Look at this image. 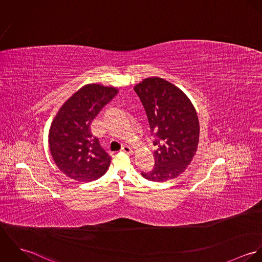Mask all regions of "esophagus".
Returning a JSON list of instances; mask_svg holds the SVG:
<instances>
[{"label": "esophagus", "mask_w": 262, "mask_h": 262, "mask_svg": "<svg viewBox=\"0 0 262 262\" xmlns=\"http://www.w3.org/2000/svg\"><path fill=\"white\" fill-rule=\"evenodd\" d=\"M121 151H122V152H125V153H128V154H132V153H133V150H132V148H131L130 146H128V145H124V146L121 148Z\"/></svg>", "instance_id": "esophagus-1"}]
</instances>
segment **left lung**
I'll use <instances>...</instances> for the list:
<instances>
[{"label":"left lung","mask_w":262,"mask_h":262,"mask_svg":"<svg viewBox=\"0 0 262 262\" xmlns=\"http://www.w3.org/2000/svg\"><path fill=\"white\" fill-rule=\"evenodd\" d=\"M154 136V167L141 172L151 182L178 178L192 160L199 144L200 124L187 95L171 82L154 76L134 86Z\"/></svg>","instance_id":"1"}]
</instances>
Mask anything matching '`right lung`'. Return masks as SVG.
I'll return each instance as SVG.
<instances>
[{"instance_id": "add662e5", "label": "right lung", "mask_w": 262, "mask_h": 262, "mask_svg": "<svg viewBox=\"0 0 262 262\" xmlns=\"http://www.w3.org/2000/svg\"><path fill=\"white\" fill-rule=\"evenodd\" d=\"M114 86L83 85L59 109L48 135L51 156L67 177L89 183L100 179L110 166L111 156L91 132L95 117L117 95Z\"/></svg>"}]
</instances>
